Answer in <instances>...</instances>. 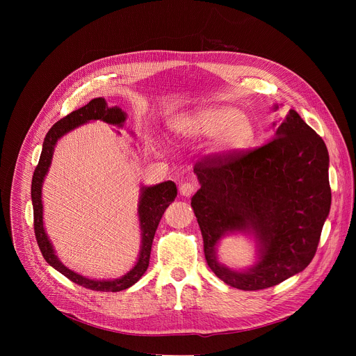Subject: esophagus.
<instances>
[{"mask_svg": "<svg viewBox=\"0 0 356 356\" xmlns=\"http://www.w3.org/2000/svg\"><path fill=\"white\" fill-rule=\"evenodd\" d=\"M197 190V184L193 183V181H186L180 186V193L184 195V197H190L195 193Z\"/></svg>", "mask_w": 356, "mask_h": 356, "instance_id": "34e87169", "label": "esophagus"}]
</instances>
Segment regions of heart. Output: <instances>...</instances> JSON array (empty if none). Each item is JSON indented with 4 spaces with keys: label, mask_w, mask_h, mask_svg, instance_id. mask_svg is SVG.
Segmentation results:
<instances>
[{
    "label": "heart",
    "mask_w": 356,
    "mask_h": 356,
    "mask_svg": "<svg viewBox=\"0 0 356 356\" xmlns=\"http://www.w3.org/2000/svg\"><path fill=\"white\" fill-rule=\"evenodd\" d=\"M181 138H216V149L224 154H236L248 149L255 140L253 121L232 107L202 108L177 117L172 124Z\"/></svg>",
    "instance_id": "obj_1"
}]
</instances>
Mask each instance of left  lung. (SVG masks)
Listing matches in <instances>:
<instances>
[{
  "label": "left lung",
  "mask_w": 356,
  "mask_h": 356,
  "mask_svg": "<svg viewBox=\"0 0 356 356\" xmlns=\"http://www.w3.org/2000/svg\"><path fill=\"white\" fill-rule=\"evenodd\" d=\"M328 163L321 136L290 110L268 143L194 165L201 187L191 207L217 277L262 290L310 265L331 207ZM235 230H252L260 241V262L248 273L231 271L215 257L220 236Z\"/></svg>",
  "instance_id": "8db88e82"
}]
</instances>
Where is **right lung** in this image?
Wrapping results in <instances>:
<instances>
[{"mask_svg":"<svg viewBox=\"0 0 356 356\" xmlns=\"http://www.w3.org/2000/svg\"><path fill=\"white\" fill-rule=\"evenodd\" d=\"M125 118H127L125 113L121 108L108 107L107 101L103 97L94 98L84 107L67 114L65 118L59 120L46 134L39 163L32 176L31 194H32V206H33V229H35V238H36L38 246L42 252L44 261L50 266H54L58 272L65 275L67 279L74 282L76 284L90 290H95V291H121L131 287L142 277V275L146 272L149 266L152 242H154V236L161 222V218L166 211V209L169 207L170 202H173L177 195L176 184L169 180L156 186L142 188V195H140L139 209H138L140 229H142V246L139 252V259L136 265L132 268V270H129L127 275L115 280H91L74 273L73 270L62 265V262L55 255L52 243H50V241L47 239L46 232L43 229L40 190H42L43 179L49 170L50 162H52L55 145L60 136H63L66 132L91 120H101L113 125H122Z\"/></svg>","mask_w":356,"mask_h":356,"instance_id":"add662e5","label":"right lung"}]
</instances>
